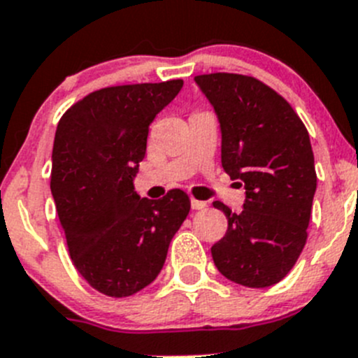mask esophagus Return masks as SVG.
<instances>
[{
  "mask_svg": "<svg viewBox=\"0 0 358 358\" xmlns=\"http://www.w3.org/2000/svg\"><path fill=\"white\" fill-rule=\"evenodd\" d=\"M207 203L203 202V200H196V199H192V209L195 210H200V209H206Z\"/></svg>",
  "mask_w": 358,
  "mask_h": 358,
  "instance_id": "1",
  "label": "esophagus"
}]
</instances>
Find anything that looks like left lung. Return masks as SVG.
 <instances>
[{
    "label": "left lung",
    "mask_w": 358,
    "mask_h": 358,
    "mask_svg": "<svg viewBox=\"0 0 358 358\" xmlns=\"http://www.w3.org/2000/svg\"><path fill=\"white\" fill-rule=\"evenodd\" d=\"M195 83L220 119L221 165L246 189L239 214L214 202L228 220L224 237L210 248L214 265L243 287H272L308 241L316 192L308 130L281 94L250 75L217 71Z\"/></svg>",
    "instance_id": "1"
}]
</instances>
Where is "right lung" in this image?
<instances>
[{
    "label": "right lung",
    "mask_w": 358,
    "mask_h": 358,
    "mask_svg": "<svg viewBox=\"0 0 358 358\" xmlns=\"http://www.w3.org/2000/svg\"><path fill=\"white\" fill-rule=\"evenodd\" d=\"M181 87V79L103 87L57 124L50 170L57 216L75 268L107 297H130L155 281L192 207L182 189L159 200L134 189L149 124Z\"/></svg>",
    "instance_id": "obj_1"
}]
</instances>
